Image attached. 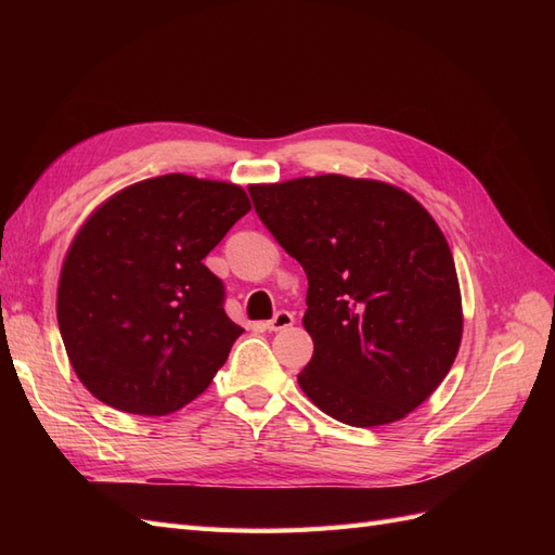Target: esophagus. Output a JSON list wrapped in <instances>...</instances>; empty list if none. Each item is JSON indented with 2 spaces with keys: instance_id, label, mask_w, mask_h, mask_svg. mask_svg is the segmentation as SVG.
Segmentation results:
<instances>
[{
  "instance_id": "34e87169",
  "label": "esophagus",
  "mask_w": 555,
  "mask_h": 555,
  "mask_svg": "<svg viewBox=\"0 0 555 555\" xmlns=\"http://www.w3.org/2000/svg\"><path fill=\"white\" fill-rule=\"evenodd\" d=\"M292 324H294V314L287 312V310H280L273 319H268L266 328L268 331H284V328H289Z\"/></svg>"
}]
</instances>
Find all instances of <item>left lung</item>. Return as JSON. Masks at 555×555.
<instances>
[{"label": "left lung", "instance_id": "left-lung-1", "mask_svg": "<svg viewBox=\"0 0 555 555\" xmlns=\"http://www.w3.org/2000/svg\"><path fill=\"white\" fill-rule=\"evenodd\" d=\"M255 210L308 275L314 343L298 384L343 424L405 418L438 389L463 335L444 233L396 184L338 173L249 184Z\"/></svg>", "mask_w": 555, "mask_h": 555}]
</instances>
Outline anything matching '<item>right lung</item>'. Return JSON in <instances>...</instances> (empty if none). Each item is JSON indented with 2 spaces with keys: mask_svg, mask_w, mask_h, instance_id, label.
Segmentation results:
<instances>
[{
  "mask_svg": "<svg viewBox=\"0 0 555 555\" xmlns=\"http://www.w3.org/2000/svg\"><path fill=\"white\" fill-rule=\"evenodd\" d=\"M241 184L169 173L96 206L60 271L57 324L86 389L164 416L208 389L243 328L204 259L249 212Z\"/></svg>",
  "mask_w": 555,
  "mask_h": 555,
  "instance_id": "add662e5",
  "label": "right lung"
}]
</instances>
